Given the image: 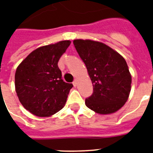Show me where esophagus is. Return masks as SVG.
Listing matches in <instances>:
<instances>
[{"instance_id":"1","label":"esophagus","mask_w":153,"mask_h":153,"mask_svg":"<svg viewBox=\"0 0 153 153\" xmlns=\"http://www.w3.org/2000/svg\"><path fill=\"white\" fill-rule=\"evenodd\" d=\"M77 84H78V81H77L76 79H75V80H74V81L73 82V85H74V86H76Z\"/></svg>"}]
</instances>
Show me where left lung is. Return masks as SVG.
Segmentation results:
<instances>
[{"mask_svg": "<svg viewBox=\"0 0 153 153\" xmlns=\"http://www.w3.org/2000/svg\"><path fill=\"white\" fill-rule=\"evenodd\" d=\"M73 44L93 83V94L85 100L86 105L100 114L117 111L131 90L132 78L125 59L100 42L74 39Z\"/></svg>", "mask_w": 153, "mask_h": 153, "instance_id": "8db88e82", "label": "left lung"}]
</instances>
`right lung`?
Segmentation results:
<instances>
[{
	"label": "right lung",
	"instance_id": "1",
	"mask_svg": "<svg viewBox=\"0 0 153 153\" xmlns=\"http://www.w3.org/2000/svg\"><path fill=\"white\" fill-rule=\"evenodd\" d=\"M70 44V40H63L40 47L18 66L16 92L23 106L36 116H51L67 102L73 85L62 79L58 62Z\"/></svg>",
	"mask_w": 153,
	"mask_h": 153
}]
</instances>
